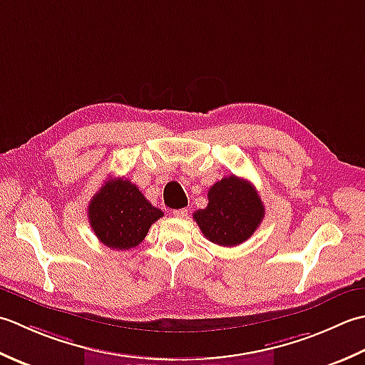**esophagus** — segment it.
I'll use <instances>...</instances> for the list:
<instances>
[{"mask_svg": "<svg viewBox=\"0 0 365 365\" xmlns=\"http://www.w3.org/2000/svg\"><path fill=\"white\" fill-rule=\"evenodd\" d=\"M173 215H175V217L184 219V217H187V215H189V211L185 210V207H182V210H176V211H173Z\"/></svg>", "mask_w": 365, "mask_h": 365, "instance_id": "esophagus-1", "label": "esophagus"}]
</instances>
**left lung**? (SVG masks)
<instances>
[{
  "label": "left lung",
  "mask_w": 365,
  "mask_h": 365,
  "mask_svg": "<svg viewBox=\"0 0 365 365\" xmlns=\"http://www.w3.org/2000/svg\"><path fill=\"white\" fill-rule=\"evenodd\" d=\"M264 217L254 184L235 175L222 178L207 190V206L193 212L206 240L224 247H235L254 235Z\"/></svg>",
  "instance_id": "left-lung-1"
}]
</instances>
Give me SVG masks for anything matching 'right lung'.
<instances>
[{
	"instance_id": "add662e5",
	"label": "right lung",
	"mask_w": 365,
	"mask_h": 365,
	"mask_svg": "<svg viewBox=\"0 0 365 365\" xmlns=\"http://www.w3.org/2000/svg\"><path fill=\"white\" fill-rule=\"evenodd\" d=\"M162 215L137 185L124 178L108 180L88 205L93 232L102 244L116 250L137 247Z\"/></svg>"
}]
</instances>
